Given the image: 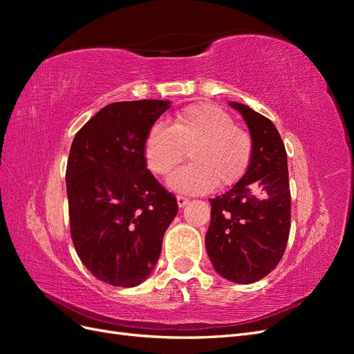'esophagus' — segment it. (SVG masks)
I'll list each match as a JSON object with an SVG mask.
<instances>
[{
  "instance_id": "esophagus-1",
  "label": "esophagus",
  "mask_w": 354,
  "mask_h": 354,
  "mask_svg": "<svg viewBox=\"0 0 354 354\" xmlns=\"http://www.w3.org/2000/svg\"><path fill=\"white\" fill-rule=\"evenodd\" d=\"M189 202H190V199H189V198H186V196H181V195H178V196H177V203H178V207H180V208H183L185 205H187Z\"/></svg>"
}]
</instances>
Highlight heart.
I'll return each instance as SVG.
<instances>
[{
    "label": "heart",
    "mask_w": 354,
    "mask_h": 354,
    "mask_svg": "<svg viewBox=\"0 0 354 354\" xmlns=\"http://www.w3.org/2000/svg\"><path fill=\"white\" fill-rule=\"evenodd\" d=\"M187 156L192 162L168 178L171 189L205 194L229 187L250 168L251 134L234 124L233 116L211 103L186 106L171 124L155 122L145 138V159L155 176H167Z\"/></svg>",
    "instance_id": "b5f03b06"
}]
</instances>
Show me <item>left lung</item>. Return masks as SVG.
<instances>
[{"label":"left lung","instance_id":"8db88e82","mask_svg":"<svg viewBox=\"0 0 354 354\" xmlns=\"http://www.w3.org/2000/svg\"><path fill=\"white\" fill-rule=\"evenodd\" d=\"M248 125L254 151L248 171L211 202L205 236L214 269L236 283L263 279L279 264L291 229V192L282 138L269 118L230 102Z\"/></svg>","mask_w":354,"mask_h":354}]
</instances>
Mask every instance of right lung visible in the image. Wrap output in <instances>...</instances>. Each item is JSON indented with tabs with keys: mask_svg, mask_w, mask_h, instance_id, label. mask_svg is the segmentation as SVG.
I'll return each instance as SVG.
<instances>
[{
	"mask_svg": "<svg viewBox=\"0 0 354 354\" xmlns=\"http://www.w3.org/2000/svg\"><path fill=\"white\" fill-rule=\"evenodd\" d=\"M167 100L116 102L75 136L66 167L71 238L82 264L113 286L151 274L177 199L146 167L145 138Z\"/></svg>",
	"mask_w": 354,
	"mask_h": 354,
	"instance_id": "right-lung-1",
	"label": "right lung"
}]
</instances>
